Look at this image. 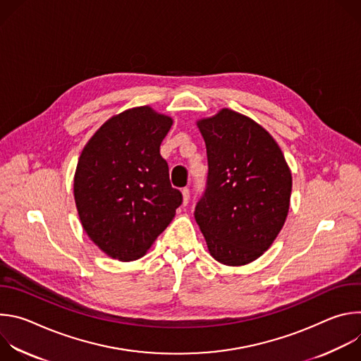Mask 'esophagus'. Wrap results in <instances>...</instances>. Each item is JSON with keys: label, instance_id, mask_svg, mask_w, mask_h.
Segmentation results:
<instances>
[{"label": "esophagus", "instance_id": "34e87169", "mask_svg": "<svg viewBox=\"0 0 361 361\" xmlns=\"http://www.w3.org/2000/svg\"><path fill=\"white\" fill-rule=\"evenodd\" d=\"M181 194H183V205H187L190 200V190L185 187L181 190Z\"/></svg>", "mask_w": 361, "mask_h": 361}]
</instances>
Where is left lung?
<instances>
[{"label":"left lung","instance_id":"1","mask_svg":"<svg viewBox=\"0 0 361 361\" xmlns=\"http://www.w3.org/2000/svg\"><path fill=\"white\" fill-rule=\"evenodd\" d=\"M197 126L209 176L195 221L219 263L248 264L270 248L286 223L291 171L269 131L237 111L223 109Z\"/></svg>","mask_w":361,"mask_h":361}]
</instances>
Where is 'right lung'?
I'll return each mask as SVG.
<instances>
[{
  "label": "right lung",
  "instance_id": "obj_1",
  "mask_svg": "<svg viewBox=\"0 0 361 361\" xmlns=\"http://www.w3.org/2000/svg\"><path fill=\"white\" fill-rule=\"evenodd\" d=\"M171 126L148 106L126 110L97 130L78 159L74 198L82 228L116 260L142 257L183 202L160 154Z\"/></svg>",
  "mask_w": 361,
  "mask_h": 361
}]
</instances>
